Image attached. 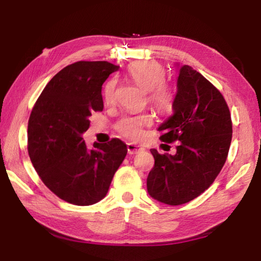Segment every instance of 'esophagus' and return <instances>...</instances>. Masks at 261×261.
<instances>
[{
    "label": "esophagus",
    "instance_id": "esophagus-1",
    "mask_svg": "<svg viewBox=\"0 0 261 261\" xmlns=\"http://www.w3.org/2000/svg\"><path fill=\"white\" fill-rule=\"evenodd\" d=\"M145 148L144 147H141L139 145H136V144H127V153L130 155H135V154H138L141 153V151H144Z\"/></svg>",
    "mask_w": 261,
    "mask_h": 261
}]
</instances>
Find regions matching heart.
Masks as SVG:
<instances>
[{"mask_svg": "<svg viewBox=\"0 0 261 261\" xmlns=\"http://www.w3.org/2000/svg\"><path fill=\"white\" fill-rule=\"evenodd\" d=\"M127 74L134 81L148 92V101L156 111L168 113L171 111L174 101V93L170 85L165 83V69L156 61L141 60L132 63L127 67ZM116 80L111 79L102 88V98L105 102L115 100ZM151 116L148 114L127 115L122 117L116 124L118 134L131 140H138L144 135V127L151 124Z\"/></svg>", "mask_w": 261, "mask_h": 261, "instance_id": "b5f03b06", "label": "heart"}]
</instances>
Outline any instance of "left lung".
<instances>
[{"instance_id":"1","label":"left lung","mask_w":261,"mask_h":261,"mask_svg":"<svg viewBox=\"0 0 261 261\" xmlns=\"http://www.w3.org/2000/svg\"><path fill=\"white\" fill-rule=\"evenodd\" d=\"M173 115L160 125V139L179 141L174 155L150 149L155 163L149 195L169 205L194 200L211 186L228 155L233 126L229 108L215 85L188 65L180 67Z\"/></svg>"}]
</instances>
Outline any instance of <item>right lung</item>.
I'll return each mask as SVG.
<instances>
[{"mask_svg": "<svg viewBox=\"0 0 261 261\" xmlns=\"http://www.w3.org/2000/svg\"><path fill=\"white\" fill-rule=\"evenodd\" d=\"M118 66L77 61L45 85L28 120V154L42 181L61 200L91 205L106 196L127 153L117 138L89 149L82 135L89 117L101 112V87Z\"/></svg>", "mask_w": 261, "mask_h": 261, "instance_id": "right-lung-1", "label": "right lung"}]
</instances>
